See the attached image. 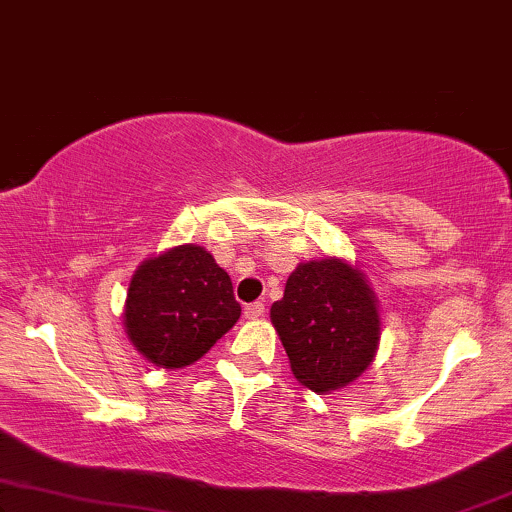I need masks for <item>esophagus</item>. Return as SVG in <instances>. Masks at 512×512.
<instances>
[{
  "label": "esophagus",
  "mask_w": 512,
  "mask_h": 512,
  "mask_svg": "<svg viewBox=\"0 0 512 512\" xmlns=\"http://www.w3.org/2000/svg\"><path fill=\"white\" fill-rule=\"evenodd\" d=\"M264 313H266V308L262 301H253V304H248L246 308H243L246 320H259V318H264Z\"/></svg>",
  "instance_id": "obj_1"
}]
</instances>
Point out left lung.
Returning a JSON list of instances; mask_svg holds the SVG:
<instances>
[{
	"label": "left lung",
	"instance_id": "left-lung-1",
	"mask_svg": "<svg viewBox=\"0 0 512 512\" xmlns=\"http://www.w3.org/2000/svg\"><path fill=\"white\" fill-rule=\"evenodd\" d=\"M271 322L294 376L313 392L338 390L362 376L380 341L369 285L341 259L299 264L283 299L271 306Z\"/></svg>",
	"mask_w": 512,
	"mask_h": 512
}]
</instances>
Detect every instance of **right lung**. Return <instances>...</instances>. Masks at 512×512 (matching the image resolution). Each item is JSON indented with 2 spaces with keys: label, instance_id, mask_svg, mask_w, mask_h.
<instances>
[{
  "label": "right lung",
  "instance_id": "1",
  "mask_svg": "<svg viewBox=\"0 0 512 512\" xmlns=\"http://www.w3.org/2000/svg\"><path fill=\"white\" fill-rule=\"evenodd\" d=\"M239 315L227 271L199 246H178L143 262L127 290L129 341L164 369L197 362Z\"/></svg>",
  "mask_w": 512,
  "mask_h": 512
}]
</instances>
